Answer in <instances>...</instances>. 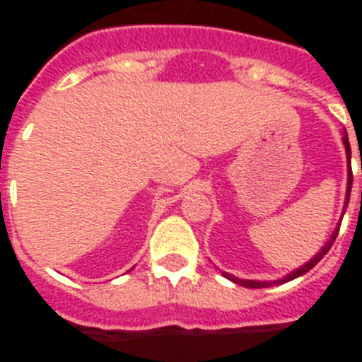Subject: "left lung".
<instances>
[{
	"label": "left lung",
	"instance_id": "left-lung-1",
	"mask_svg": "<svg viewBox=\"0 0 362 362\" xmlns=\"http://www.w3.org/2000/svg\"><path fill=\"white\" fill-rule=\"evenodd\" d=\"M343 143H344V148H346V156H348V159H350V158H351V150H350V141H348V136H346V132H344V136H343ZM351 179H354V175H351V166H350V170H348V188H346V199H344V209H343V216H344V212H346L348 201H350V192H351ZM339 226H341V225H337V228H335V230H334V233H332V238L328 239V243H326V245L322 246L321 250L317 252V255H313V257L310 259L308 263H306V264H303V267H300V268H297V270H293L292 274H288V276H286V277H283V279H279V281H250V279H239V277L232 276V274H226V272H223V276H225L226 279L233 281V283L241 284V286H245V288H268V286H274V284H283V283H288V281L296 279V277H299V276H305L306 272H310V270H312V268L315 267V264H317L319 261H321V259L325 257L326 254H328V250H330V248H332V245H334L335 238H337V233H339Z\"/></svg>",
	"mask_w": 362,
	"mask_h": 362
}]
</instances>
